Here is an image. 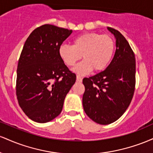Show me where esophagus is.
Segmentation results:
<instances>
[{
    "label": "esophagus",
    "instance_id": "obj_1",
    "mask_svg": "<svg viewBox=\"0 0 153 153\" xmlns=\"http://www.w3.org/2000/svg\"><path fill=\"white\" fill-rule=\"evenodd\" d=\"M76 79H77V81H78V82H82V77L79 76V75H78V76H77Z\"/></svg>",
    "mask_w": 153,
    "mask_h": 153
}]
</instances>
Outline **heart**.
I'll use <instances>...</instances> for the list:
<instances>
[{
	"label": "heart",
	"mask_w": 153,
	"mask_h": 153,
	"mask_svg": "<svg viewBox=\"0 0 153 153\" xmlns=\"http://www.w3.org/2000/svg\"><path fill=\"white\" fill-rule=\"evenodd\" d=\"M114 50V40L109 35L88 32L73 39L72 46L61 45L59 54L68 67L74 66L82 56L84 60L75 67L74 71L84 75L92 70L95 72L104 71L113 57Z\"/></svg>",
	"instance_id": "1"
}]
</instances>
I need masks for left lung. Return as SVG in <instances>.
Listing matches in <instances>:
<instances>
[{
	"label": "left lung",
	"instance_id": "obj_1",
	"mask_svg": "<svg viewBox=\"0 0 153 153\" xmlns=\"http://www.w3.org/2000/svg\"><path fill=\"white\" fill-rule=\"evenodd\" d=\"M107 29L116 38L114 58L106 70L82 80L84 111L94 122L103 125L114 122L127 109L136 82L134 52L119 31L111 27Z\"/></svg>",
	"mask_w": 153,
	"mask_h": 153
}]
</instances>
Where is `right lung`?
I'll list each match as a JSON object with an SVG mask.
<instances>
[{"label":"right lung","instance_id":"right-lung-1","mask_svg":"<svg viewBox=\"0 0 153 153\" xmlns=\"http://www.w3.org/2000/svg\"><path fill=\"white\" fill-rule=\"evenodd\" d=\"M72 30L51 24L35 29L24 44L17 68L16 96L25 114L38 123L50 122L62 110L76 80L59 54Z\"/></svg>","mask_w":153,"mask_h":153}]
</instances>
